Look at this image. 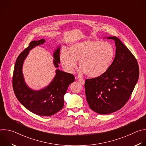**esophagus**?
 I'll return each mask as SVG.
<instances>
[{
	"label": "esophagus",
	"mask_w": 146,
	"mask_h": 146,
	"mask_svg": "<svg viewBox=\"0 0 146 146\" xmlns=\"http://www.w3.org/2000/svg\"><path fill=\"white\" fill-rule=\"evenodd\" d=\"M78 81L81 84H82V85L84 84V83H85V81H84V80L83 79V78H79L78 79Z\"/></svg>",
	"instance_id": "34e87169"
}]
</instances>
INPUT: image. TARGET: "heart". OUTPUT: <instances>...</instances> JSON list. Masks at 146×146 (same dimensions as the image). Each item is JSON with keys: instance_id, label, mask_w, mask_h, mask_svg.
<instances>
[{"instance_id": "1", "label": "heart", "mask_w": 146, "mask_h": 146, "mask_svg": "<svg viewBox=\"0 0 146 146\" xmlns=\"http://www.w3.org/2000/svg\"><path fill=\"white\" fill-rule=\"evenodd\" d=\"M114 55L113 46L107 41L88 40L71 45L69 50L63 48L59 58L63 67L72 72L77 66L88 77L102 75L110 66Z\"/></svg>"}]
</instances>
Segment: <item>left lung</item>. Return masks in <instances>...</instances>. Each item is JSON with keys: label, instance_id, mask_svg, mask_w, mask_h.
Masks as SVG:
<instances>
[{"label": "left lung", "instance_id": "1", "mask_svg": "<svg viewBox=\"0 0 146 146\" xmlns=\"http://www.w3.org/2000/svg\"><path fill=\"white\" fill-rule=\"evenodd\" d=\"M115 56L113 63L102 75L85 81L87 101L91 109L100 114L115 112L129 99L139 76L137 61L117 37Z\"/></svg>", "mask_w": 146, "mask_h": 146}]
</instances>
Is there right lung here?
<instances>
[{
	"label": "right lung",
	"mask_w": 146,
	"mask_h": 146,
	"mask_svg": "<svg viewBox=\"0 0 146 146\" xmlns=\"http://www.w3.org/2000/svg\"><path fill=\"white\" fill-rule=\"evenodd\" d=\"M44 39L32 41L17 58L13 75V88L14 94L22 105L32 113L41 116L52 115L60 110L64 105V96L69 85L74 81V76L56 70V76L50 85L43 90L33 91L28 87L25 83L22 68L23 62L29 51L35 46L43 44ZM60 48L54 53V64L56 68L59 66Z\"/></svg>",
	"instance_id": "add662e5"
}]
</instances>
